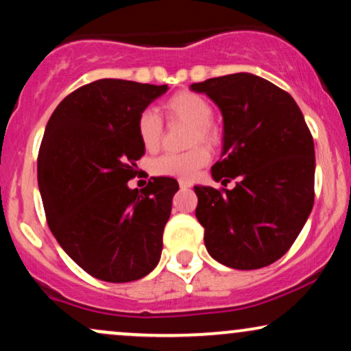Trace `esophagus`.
I'll return each instance as SVG.
<instances>
[{"label":"esophagus","instance_id":"esophagus-1","mask_svg":"<svg viewBox=\"0 0 351 351\" xmlns=\"http://www.w3.org/2000/svg\"><path fill=\"white\" fill-rule=\"evenodd\" d=\"M180 188H181V189L191 188V181H188V180H180Z\"/></svg>","mask_w":351,"mask_h":351}]
</instances>
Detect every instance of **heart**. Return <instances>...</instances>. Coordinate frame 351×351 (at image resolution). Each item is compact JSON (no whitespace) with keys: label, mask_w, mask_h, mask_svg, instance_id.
Instances as JSON below:
<instances>
[{"label":"heart","mask_w":351,"mask_h":351,"mask_svg":"<svg viewBox=\"0 0 351 351\" xmlns=\"http://www.w3.org/2000/svg\"><path fill=\"white\" fill-rule=\"evenodd\" d=\"M163 114L168 123L189 125L188 147L183 153H165L150 163V171L156 176L191 180L211 158L208 147L221 143V130L211 122L213 106L203 95L181 90L163 102ZM136 134L145 150L155 152L163 138V122L155 112L143 110L136 120ZM205 145H203L202 143Z\"/></svg>","instance_id":"1"}]
</instances>
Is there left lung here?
<instances>
[{
  "label": "left lung",
  "instance_id": "obj_1",
  "mask_svg": "<svg viewBox=\"0 0 351 351\" xmlns=\"http://www.w3.org/2000/svg\"><path fill=\"white\" fill-rule=\"evenodd\" d=\"M221 108L224 148L211 168L232 189L195 186L196 217L217 263L241 271L276 263L312 211L315 150L299 106L280 87L239 72L193 84Z\"/></svg>",
  "mask_w": 351,
  "mask_h": 351
}]
</instances>
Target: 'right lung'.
I'll return each instance as SVG.
<instances>
[{
  "label": "right lung",
  "mask_w": 351,
  "mask_h": 351,
  "mask_svg": "<svg viewBox=\"0 0 351 351\" xmlns=\"http://www.w3.org/2000/svg\"><path fill=\"white\" fill-rule=\"evenodd\" d=\"M168 86L100 79L75 88L52 112L38 155L39 191L60 247L92 277L142 279L158 264L178 181L128 188L145 155L138 115Z\"/></svg>",
  "instance_id": "right-lung-1"
}]
</instances>
